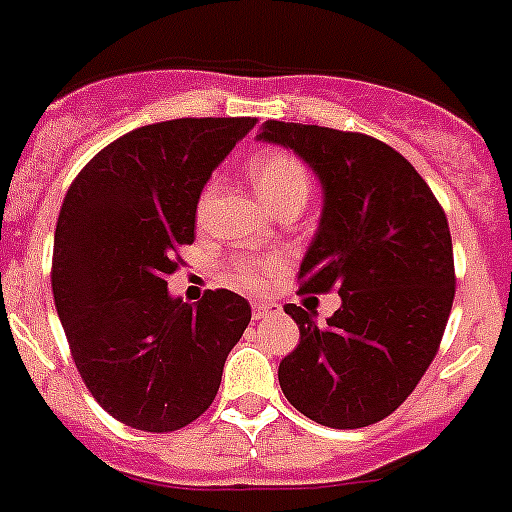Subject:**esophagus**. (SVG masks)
<instances>
[{"mask_svg": "<svg viewBox=\"0 0 512 512\" xmlns=\"http://www.w3.org/2000/svg\"><path fill=\"white\" fill-rule=\"evenodd\" d=\"M280 313V305L278 303H255L252 305V318L255 321H267V318H272V315Z\"/></svg>", "mask_w": 512, "mask_h": 512, "instance_id": "obj_1", "label": "esophagus"}]
</instances>
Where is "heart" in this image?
<instances>
[{"label":"heart","mask_w":512,"mask_h":512,"mask_svg":"<svg viewBox=\"0 0 512 512\" xmlns=\"http://www.w3.org/2000/svg\"><path fill=\"white\" fill-rule=\"evenodd\" d=\"M250 181L255 186L257 197L267 207H278L283 202H303L310 191V174L295 156L285 151H270L250 161ZM212 197V189L204 191L202 207ZM270 267H262L252 260H237L229 267V280L240 288H262L267 283Z\"/></svg>","instance_id":"obj_1"}]
</instances>
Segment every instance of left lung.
Returning <instances> with one entry per match:
<instances>
[{
    "label": "left lung",
    "instance_id": "8db88e82",
    "mask_svg": "<svg viewBox=\"0 0 512 512\" xmlns=\"http://www.w3.org/2000/svg\"><path fill=\"white\" fill-rule=\"evenodd\" d=\"M257 141L290 148L321 184L300 293L341 295L321 326L285 305L300 343L280 361V389L323 427H369L412 394L442 341L455 298L450 224L417 169L376 138L265 121Z\"/></svg>",
    "mask_w": 512,
    "mask_h": 512
}]
</instances>
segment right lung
Returning a JSON list of instances; mask_svg holds the SVG:
<instances>
[{"instance_id":"add662e5","label":"right lung","mask_w":512,"mask_h":512,"mask_svg":"<svg viewBox=\"0 0 512 512\" xmlns=\"http://www.w3.org/2000/svg\"><path fill=\"white\" fill-rule=\"evenodd\" d=\"M255 118H176L105 146L70 184L52 247V295L75 366L105 412L143 432L202 417L252 318L232 290L169 293L194 242L204 184Z\"/></svg>"}]
</instances>
